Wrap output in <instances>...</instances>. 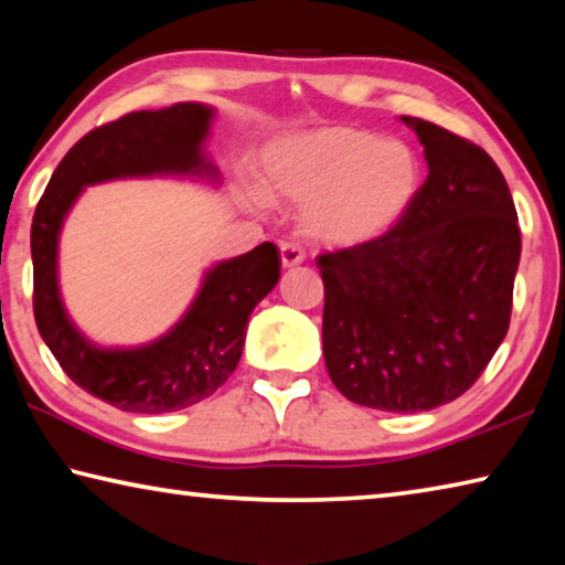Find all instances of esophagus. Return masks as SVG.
Listing matches in <instances>:
<instances>
[{"instance_id": "esophagus-1", "label": "esophagus", "mask_w": 565, "mask_h": 565, "mask_svg": "<svg viewBox=\"0 0 565 565\" xmlns=\"http://www.w3.org/2000/svg\"><path fill=\"white\" fill-rule=\"evenodd\" d=\"M303 262V252L296 244H281V266L284 269H294Z\"/></svg>"}]
</instances>
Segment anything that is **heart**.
<instances>
[{
  "label": "heart",
  "instance_id": "obj_1",
  "mask_svg": "<svg viewBox=\"0 0 565 565\" xmlns=\"http://www.w3.org/2000/svg\"><path fill=\"white\" fill-rule=\"evenodd\" d=\"M420 189L416 151L398 139L356 127L286 134L264 149L259 191L246 202L301 204L306 238L351 248L386 236L414 206Z\"/></svg>",
  "mask_w": 565,
  "mask_h": 565
}]
</instances>
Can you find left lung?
Wrapping results in <instances>:
<instances>
[{
  "label": "left lung",
  "mask_w": 565,
  "mask_h": 565,
  "mask_svg": "<svg viewBox=\"0 0 565 565\" xmlns=\"http://www.w3.org/2000/svg\"><path fill=\"white\" fill-rule=\"evenodd\" d=\"M428 177L396 228L319 256L323 361L359 406L416 414L471 388L509 331L521 228L481 147L401 117Z\"/></svg>",
  "instance_id": "8db88e82"
}]
</instances>
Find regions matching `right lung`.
I'll return each instance as SVG.
<instances>
[{
  "mask_svg": "<svg viewBox=\"0 0 565 565\" xmlns=\"http://www.w3.org/2000/svg\"><path fill=\"white\" fill-rule=\"evenodd\" d=\"M216 109L179 102L131 111L89 131L54 169L32 222L34 319L76 386L131 414L194 406L234 374L254 306L279 281V248L264 242L206 269L181 319L141 347L107 349L76 329L60 291V234L84 189L117 179L177 177L218 186L206 139Z\"/></svg>",
  "mask_w": 565,
  "mask_h": 565,
  "instance_id": "right-lung-1",
  "label": "right lung"
}]
</instances>
